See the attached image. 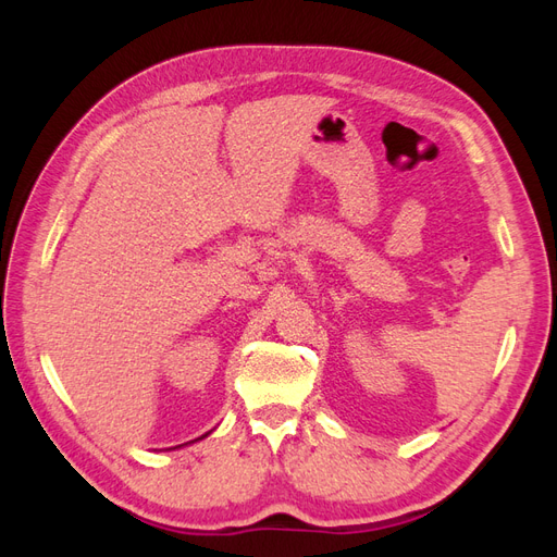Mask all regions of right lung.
I'll list each match as a JSON object with an SVG mask.
<instances>
[{
    "instance_id": "add662e5",
    "label": "right lung",
    "mask_w": 557,
    "mask_h": 557,
    "mask_svg": "<svg viewBox=\"0 0 557 557\" xmlns=\"http://www.w3.org/2000/svg\"><path fill=\"white\" fill-rule=\"evenodd\" d=\"M205 436H207V434H201V436H199V440H205ZM195 442H197V440H195ZM174 448H178V446H174Z\"/></svg>"
}]
</instances>
